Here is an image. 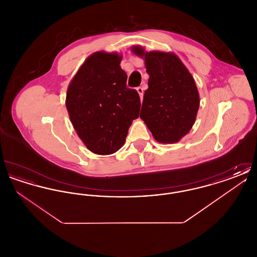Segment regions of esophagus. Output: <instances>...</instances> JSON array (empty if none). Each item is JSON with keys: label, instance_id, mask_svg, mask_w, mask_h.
<instances>
[{"label": "esophagus", "instance_id": "obj_1", "mask_svg": "<svg viewBox=\"0 0 257 257\" xmlns=\"http://www.w3.org/2000/svg\"><path fill=\"white\" fill-rule=\"evenodd\" d=\"M137 91H138V93L140 94V97H141V99L143 100V97H144V87H143V86H139V87H137Z\"/></svg>", "mask_w": 257, "mask_h": 257}]
</instances>
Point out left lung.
<instances>
[{
	"label": "left lung",
	"instance_id": "1",
	"mask_svg": "<svg viewBox=\"0 0 257 257\" xmlns=\"http://www.w3.org/2000/svg\"><path fill=\"white\" fill-rule=\"evenodd\" d=\"M132 51L145 57L149 75L140 117L157 142H179L196 121L200 102L192 74L172 53H146L141 46L132 47Z\"/></svg>",
	"mask_w": 257,
	"mask_h": 257
}]
</instances>
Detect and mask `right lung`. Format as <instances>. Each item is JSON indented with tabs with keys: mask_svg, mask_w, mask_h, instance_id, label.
<instances>
[{
	"mask_svg": "<svg viewBox=\"0 0 257 257\" xmlns=\"http://www.w3.org/2000/svg\"><path fill=\"white\" fill-rule=\"evenodd\" d=\"M121 56L96 52L86 59L67 88L65 105L79 138L87 149L109 155L123 147L141 99L126 86Z\"/></svg>",
	"mask_w": 257,
	"mask_h": 257,
	"instance_id": "obj_1",
	"label": "right lung"
}]
</instances>
